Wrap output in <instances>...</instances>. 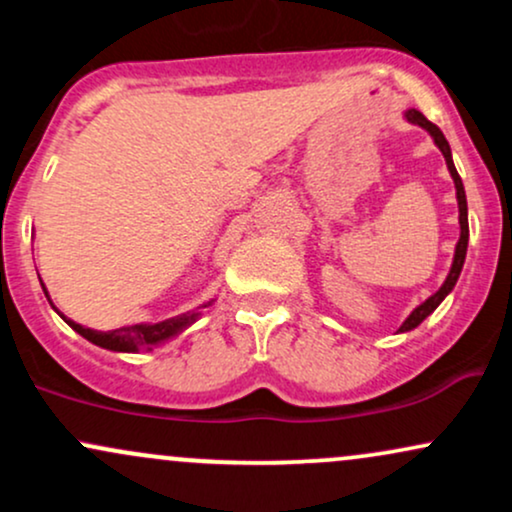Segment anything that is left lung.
Segmentation results:
<instances>
[{
    "mask_svg": "<svg viewBox=\"0 0 512 512\" xmlns=\"http://www.w3.org/2000/svg\"><path fill=\"white\" fill-rule=\"evenodd\" d=\"M407 120L409 122H414V125H419V127H424V129H428V132H431V137H433V142L438 144V149L443 151V156H445V163H448V170H450V175H452V180H455V190H457V204H460V240H457V248H455V260H452V269H450V274H448V279H445V284L440 286V289L433 293L431 298H428L426 303H421L419 308L414 310V313H411L407 320H404V325L399 327V332H409V330H414V327H419L421 322L426 320L428 315L433 313V310L438 308L440 303H443V298L448 296V293L452 291V286L457 284V276H460V272H462V264H464V255H467V240H469V221H467V197H464V187H462V178L460 175H457V168H455V163H452V154H450V144H448V139H445V134L440 132V127L438 125H433L431 120H426V115L424 113H419V110H407Z\"/></svg>",
    "mask_w": 512,
    "mask_h": 512,
    "instance_id": "left-lung-1",
    "label": "left lung"
}]
</instances>
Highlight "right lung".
Instances as JSON below:
<instances>
[{
	"mask_svg": "<svg viewBox=\"0 0 512 512\" xmlns=\"http://www.w3.org/2000/svg\"><path fill=\"white\" fill-rule=\"evenodd\" d=\"M43 291H45V286H43ZM45 296H48V293H45ZM57 313H60V310H57ZM195 317H197V313H185L178 317H170V320L156 322V325H129V327H120V330H113V332L88 330V327L76 325L74 320H67V317H64V322H67L74 332H79L81 337L88 339V342H93L96 346H103V349L137 351V349H142V346H154L158 342H166V339L175 337V334H178L180 330H185L190 322H195Z\"/></svg>",
	"mask_w": 512,
	"mask_h": 512,
	"instance_id": "obj_1",
	"label": "right lung"
}]
</instances>
